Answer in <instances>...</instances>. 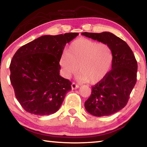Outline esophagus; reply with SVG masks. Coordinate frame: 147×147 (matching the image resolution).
Here are the masks:
<instances>
[{
	"label": "esophagus",
	"instance_id": "1",
	"mask_svg": "<svg viewBox=\"0 0 147 147\" xmlns=\"http://www.w3.org/2000/svg\"><path fill=\"white\" fill-rule=\"evenodd\" d=\"M71 88H72V89H78L79 88V86L77 85L76 84L73 82L71 84Z\"/></svg>",
	"mask_w": 147,
	"mask_h": 147
}]
</instances>
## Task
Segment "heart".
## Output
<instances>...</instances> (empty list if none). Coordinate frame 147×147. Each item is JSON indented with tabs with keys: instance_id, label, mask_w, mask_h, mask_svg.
I'll return each mask as SVG.
<instances>
[{
	"instance_id": "heart-1",
	"label": "heart",
	"mask_w": 147,
	"mask_h": 147,
	"mask_svg": "<svg viewBox=\"0 0 147 147\" xmlns=\"http://www.w3.org/2000/svg\"><path fill=\"white\" fill-rule=\"evenodd\" d=\"M113 58V50L109 45L80 38L71 43L59 63L66 78L76 74L78 69V81L95 84L110 70Z\"/></svg>"
}]
</instances>
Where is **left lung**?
Returning <instances> with one entry per match:
<instances>
[{
	"instance_id": "left-lung-1",
	"label": "left lung",
	"mask_w": 147,
	"mask_h": 147,
	"mask_svg": "<svg viewBox=\"0 0 147 147\" xmlns=\"http://www.w3.org/2000/svg\"><path fill=\"white\" fill-rule=\"evenodd\" d=\"M82 35L109 45L113 52L111 70L92 86L91 94L85 102V108L96 117L117 112L127 104L137 81L138 63L128 44L112 33L83 32Z\"/></svg>"
}]
</instances>
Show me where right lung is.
<instances>
[{
  "label": "right lung",
  "instance_id": "add662e5",
  "mask_svg": "<svg viewBox=\"0 0 147 147\" xmlns=\"http://www.w3.org/2000/svg\"><path fill=\"white\" fill-rule=\"evenodd\" d=\"M78 35L41 36L14 54L9 78L16 98L27 112L49 115L60 108L72 83L59 75V61L67 43Z\"/></svg>",
  "mask_w": 147,
  "mask_h": 147
}]
</instances>
